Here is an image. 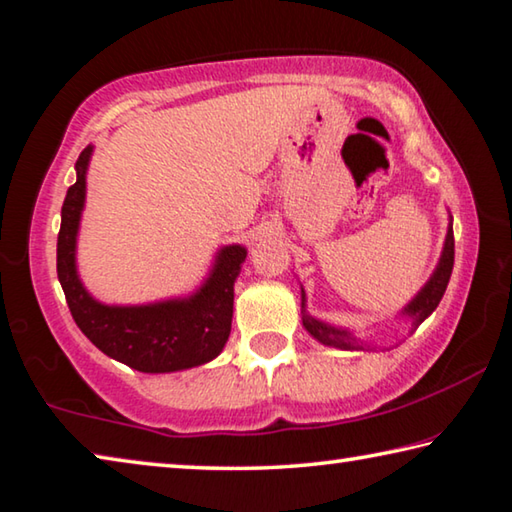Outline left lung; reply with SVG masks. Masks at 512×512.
Returning a JSON list of instances; mask_svg holds the SVG:
<instances>
[{"instance_id":"obj_1","label":"left lung","mask_w":512,"mask_h":512,"mask_svg":"<svg viewBox=\"0 0 512 512\" xmlns=\"http://www.w3.org/2000/svg\"><path fill=\"white\" fill-rule=\"evenodd\" d=\"M454 254H456L454 229L449 226L445 251H442L438 270H435V274L431 276V281L422 288L420 295L410 301L408 308H406V313L415 317V324H422L426 317H429L435 311V308H438L440 299L447 290V283L451 279V270H454ZM304 326L308 329V333L313 335V338L322 342V345H331V347H340V349H360L356 345V338H351L347 331L333 329V326H326L322 322H317V320H313V317L304 315Z\"/></svg>"}]
</instances>
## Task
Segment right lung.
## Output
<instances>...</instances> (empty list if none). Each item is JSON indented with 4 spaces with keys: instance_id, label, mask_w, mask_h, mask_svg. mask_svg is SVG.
Here are the masks:
<instances>
[{
    "instance_id": "add662e5",
    "label": "right lung",
    "mask_w": 512,
    "mask_h": 512,
    "mask_svg": "<svg viewBox=\"0 0 512 512\" xmlns=\"http://www.w3.org/2000/svg\"><path fill=\"white\" fill-rule=\"evenodd\" d=\"M90 152L92 147H86L77 158V183L67 188L56 242L58 281L74 322L97 349L138 372H177L208 363L229 340L233 281L247 258L245 247H224L211 279L190 299L127 308L97 304L74 267Z\"/></svg>"
}]
</instances>
